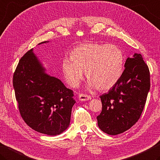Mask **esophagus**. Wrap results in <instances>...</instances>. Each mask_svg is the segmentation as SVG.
I'll list each match as a JSON object with an SVG mask.
<instances>
[{
	"instance_id": "1",
	"label": "esophagus",
	"mask_w": 160,
	"mask_h": 160,
	"mask_svg": "<svg viewBox=\"0 0 160 160\" xmlns=\"http://www.w3.org/2000/svg\"><path fill=\"white\" fill-rule=\"evenodd\" d=\"M78 98H79L80 101H89V100L92 99V97L89 95L81 93V94L78 96Z\"/></svg>"
}]
</instances>
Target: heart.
I'll list each match as a JSON object with an SVG mask.
<instances>
[{
    "instance_id": "heart-1",
    "label": "heart",
    "mask_w": 160,
    "mask_h": 160,
    "mask_svg": "<svg viewBox=\"0 0 160 160\" xmlns=\"http://www.w3.org/2000/svg\"><path fill=\"white\" fill-rule=\"evenodd\" d=\"M123 63V53L118 46L87 43L72 50L70 59L62 61V68L71 86L77 87L85 71L89 87L106 91L119 80Z\"/></svg>"
}]
</instances>
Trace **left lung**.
<instances>
[{
    "mask_svg": "<svg viewBox=\"0 0 160 160\" xmlns=\"http://www.w3.org/2000/svg\"><path fill=\"white\" fill-rule=\"evenodd\" d=\"M117 83L100 96L102 112L98 126L110 135L124 132L134 126L142 114L150 90L148 67L138 53L128 58Z\"/></svg>",
    "mask_w": 160,
    "mask_h": 160,
    "instance_id": "1",
    "label": "left lung"
}]
</instances>
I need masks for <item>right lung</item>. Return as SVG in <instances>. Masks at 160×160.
I'll return each instance as SVG.
<instances>
[{
	"label": "right lung",
	"instance_id": "right-lung-1",
	"mask_svg": "<svg viewBox=\"0 0 160 160\" xmlns=\"http://www.w3.org/2000/svg\"><path fill=\"white\" fill-rule=\"evenodd\" d=\"M46 71L32 48L18 62L13 87L20 114L28 126L37 132L55 136L69 126L76 101L73 91Z\"/></svg>",
	"mask_w": 160,
	"mask_h": 160
}]
</instances>
